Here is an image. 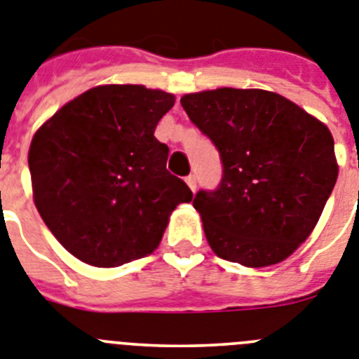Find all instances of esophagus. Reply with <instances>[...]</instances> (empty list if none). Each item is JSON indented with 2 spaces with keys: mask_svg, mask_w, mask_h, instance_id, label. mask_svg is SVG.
<instances>
[{
  "mask_svg": "<svg viewBox=\"0 0 359 359\" xmlns=\"http://www.w3.org/2000/svg\"><path fill=\"white\" fill-rule=\"evenodd\" d=\"M186 184H187V186H189V189H191V191L195 193V189H196V177L195 175H187L186 177Z\"/></svg>",
  "mask_w": 359,
  "mask_h": 359,
  "instance_id": "1",
  "label": "esophagus"
}]
</instances>
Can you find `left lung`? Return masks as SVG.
<instances>
[{
	"instance_id": "left-lung-1",
	"label": "left lung",
	"mask_w": 359,
	"mask_h": 359,
	"mask_svg": "<svg viewBox=\"0 0 359 359\" xmlns=\"http://www.w3.org/2000/svg\"><path fill=\"white\" fill-rule=\"evenodd\" d=\"M224 166L193 208L222 259L261 268L308 240L337 184L334 141L322 121L277 93L222 87L180 98Z\"/></svg>"
}]
</instances>
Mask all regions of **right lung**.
<instances>
[{"label":"right lung","instance_id":"right-lung-1","mask_svg":"<svg viewBox=\"0 0 359 359\" xmlns=\"http://www.w3.org/2000/svg\"><path fill=\"white\" fill-rule=\"evenodd\" d=\"M175 96L144 86H98L35 132L28 151L39 215L67 252L112 268L159 247L173 209L193 193L166 170L157 123Z\"/></svg>","mask_w":359,"mask_h":359}]
</instances>
